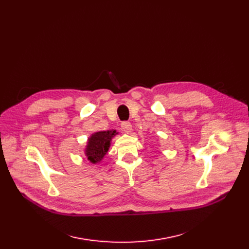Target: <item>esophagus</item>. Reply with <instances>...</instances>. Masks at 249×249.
I'll return each mask as SVG.
<instances>
[{
    "label": "esophagus",
    "mask_w": 249,
    "mask_h": 249,
    "mask_svg": "<svg viewBox=\"0 0 249 249\" xmlns=\"http://www.w3.org/2000/svg\"><path fill=\"white\" fill-rule=\"evenodd\" d=\"M121 127L122 129L126 132V133H131L132 132V125L130 122L128 121H124L121 123Z\"/></svg>",
    "instance_id": "1"
}]
</instances>
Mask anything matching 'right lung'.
<instances>
[{"label": "right lung", "instance_id": "obj_1", "mask_svg": "<svg viewBox=\"0 0 249 249\" xmlns=\"http://www.w3.org/2000/svg\"><path fill=\"white\" fill-rule=\"evenodd\" d=\"M117 134L118 132H116V130L99 131L93 133L88 138L84 151L87 160L92 164L101 162L109 150L112 138Z\"/></svg>", "mask_w": 249, "mask_h": 249}]
</instances>
